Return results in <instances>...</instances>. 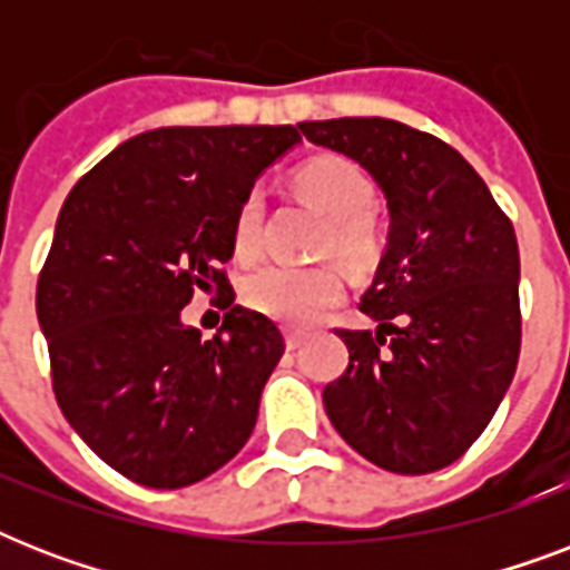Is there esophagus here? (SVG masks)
Wrapping results in <instances>:
<instances>
[{
	"label": "esophagus",
	"instance_id": "esophagus-1",
	"mask_svg": "<svg viewBox=\"0 0 570 570\" xmlns=\"http://www.w3.org/2000/svg\"><path fill=\"white\" fill-rule=\"evenodd\" d=\"M302 343H304L302 331L286 328V348H289V352H295V348H302Z\"/></svg>",
	"mask_w": 570,
	"mask_h": 570
}]
</instances>
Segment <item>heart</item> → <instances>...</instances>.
I'll list each match as a JSON object with an SVG mask.
<instances>
[{
    "label": "heart",
    "instance_id": "b5f03b06",
    "mask_svg": "<svg viewBox=\"0 0 570 570\" xmlns=\"http://www.w3.org/2000/svg\"><path fill=\"white\" fill-rule=\"evenodd\" d=\"M295 191L328 222L322 250L348 268H366L381 248L379 227L370 215L375 186L364 168L343 156H316L293 174ZM259 215L263 200L248 195L236 209L233 250L250 259L259 248ZM346 293L343 277L331 266H284L268 263L245 281V302L286 325H311Z\"/></svg>",
    "mask_w": 570,
    "mask_h": 570
}]
</instances>
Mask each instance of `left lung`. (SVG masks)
I'll return each mask as SVG.
<instances>
[{
  "instance_id": "left-lung-1",
  "label": "left lung",
  "mask_w": 570,
  "mask_h": 570,
  "mask_svg": "<svg viewBox=\"0 0 570 570\" xmlns=\"http://www.w3.org/2000/svg\"><path fill=\"white\" fill-rule=\"evenodd\" d=\"M355 159L390 213L387 248L361 311L340 331L348 370L322 402L340 438L390 473L461 459L503 402L521 355V257L485 180L441 138L387 118L298 124Z\"/></svg>"
}]
</instances>
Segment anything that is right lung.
I'll return each mask as SVG.
<instances>
[{
	"label": "right lung",
	"mask_w": 570,
	"mask_h": 570,
	"mask_svg": "<svg viewBox=\"0 0 570 570\" xmlns=\"http://www.w3.org/2000/svg\"><path fill=\"white\" fill-rule=\"evenodd\" d=\"M298 141L295 127L150 129L94 165L58 213L38 281L52 390L76 434L138 485H195L254 432L284 355L277 325L236 304L200 340L180 311L197 289H230L218 266L236 209Z\"/></svg>",
	"instance_id": "obj_1"
}]
</instances>
